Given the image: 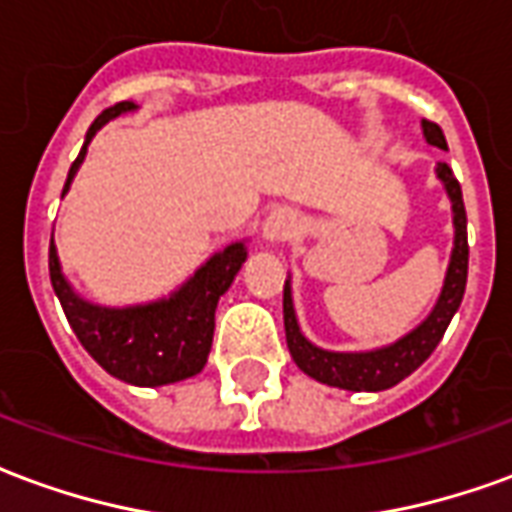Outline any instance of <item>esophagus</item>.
Masks as SVG:
<instances>
[{
	"label": "esophagus",
	"mask_w": 512,
	"mask_h": 512,
	"mask_svg": "<svg viewBox=\"0 0 512 512\" xmlns=\"http://www.w3.org/2000/svg\"><path fill=\"white\" fill-rule=\"evenodd\" d=\"M263 233H266L268 241H288V238L299 233V219L290 208H277V211H271L266 216Z\"/></svg>",
	"instance_id": "esophagus-1"
}]
</instances>
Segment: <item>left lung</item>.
Listing matches in <instances>:
<instances>
[{
    "label": "left lung",
    "instance_id": "obj_1",
    "mask_svg": "<svg viewBox=\"0 0 512 512\" xmlns=\"http://www.w3.org/2000/svg\"><path fill=\"white\" fill-rule=\"evenodd\" d=\"M422 131L428 136L430 145L447 150V139L441 134V128L433 120L422 123ZM439 178L447 186V194L452 200V213H455V249H452L450 268H447V279H444V290H441L436 307L425 321L419 323L414 332H408L403 340L395 345H386L378 351H367V354H334V351H323L318 345H312L304 334L299 332L296 323V312H293V299H290V288L285 282V296H282V310H285V337H288V348L293 362L312 376L315 381L329 386H340V389H354V392H381L389 386L400 384L403 378L411 376L425 359H428L441 337L450 326L452 315L458 312L463 301V290H466V274H469V241H466V208H463L461 183L455 180L452 169L441 161Z\"/></svg>",
    "mask_w": 512,
    "mask_h": 512
}]
</instances>
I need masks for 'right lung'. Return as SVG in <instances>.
I'll use <instances>...</instances> for the list:
<instances>
[{
	"mask_svg": "<svg viewBox=\"0 0 512 512\" xmlns=\"http://www.w3.org/2000/svg\"><path fill=\"white\" fill-rule=\"evenodd\" d=\"M128 109H134V104L120 101L95 117L62 191L71 186L95 131ZM244 260L246 246L230 244L219 255H213L175 296L126 310L95 307L79 299L60 274L54 241L49 244V277L73 334L109 376L134 386H161L197 376L205 367L213 343L216 304Z\"/></svg>",
	"mask_w": 512,
	"mask_h": 512,
	"instance_id": "right-lung-1",
	"label": "right lung"
}]
</instances>
